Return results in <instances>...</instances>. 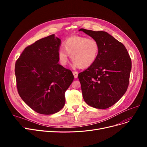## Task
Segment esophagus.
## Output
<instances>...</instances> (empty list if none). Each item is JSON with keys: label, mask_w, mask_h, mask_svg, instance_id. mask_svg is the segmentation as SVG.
Masks as SVG:
<instances>
[{"label": "esophagus", "mask_w": 147, "mask_h": 147, "mask_svg": "<svg viewBox=\"0 0 147 147\" xmlns=\"http://www.w3.org/2000/svg\"><path fill=\"white\" fill-rule=\"evenodd\" d=\"M73 76L74 77V78H78V73L77 71H73Z\"/></svg>", "instance_id": "obj_1"}]
</instances>
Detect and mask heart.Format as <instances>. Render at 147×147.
I'll list each match as a JSON object with an SVG mask.
<instances>
[{"label":"heart","mask_w":147,"mask_h":147,"mask_svg":"<svg viewBox=\"0 0 147 147\" xmlns=\"http://www.w3.org/2000/svg\"><path fill=\"white\" fill-rule=\"evenodd\" d=\"M63 46L64 48H60L58 52L60 64L66 65L69 55L75 68L91 66L95 62L99 50L98 43L95 39L83 36L69 37L65 41Z\"/></svg>","instance_id":"1"}]
</instances>
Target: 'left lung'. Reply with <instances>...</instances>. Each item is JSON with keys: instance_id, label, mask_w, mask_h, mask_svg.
Listing matches in <instances>:
<instances>
[{"instance_id": "8db88e82", "label": "left lung", "mask_w": 147, "mask_h": 147, "mask_svg": "<svg viewBox=\"0 0 147 147\" xmlns=\"http://www.w3.org/2000/svg\"><path fill=\"white\" fill-rule=\"evenodd\" d=\"M95 39L99 50L95 63L79 73L83 98L89 105L106 109L126 92L132 61L123 43L105 32L80 28Z\"/></svg>"}]
</instances>
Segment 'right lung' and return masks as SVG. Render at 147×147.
I'll list each match as a JSON object with an SVG mask.
<instances>
[{"mask_svg": "<svg viewBox=\"0 0 147 147\" xmlns=\"http://www.w3.org/2000/svg\"><path fill=\"white\" fill-rule=\"evenodd\" d=\"M61 41L52 34L28 46L15 65L18 92L34 111L49 115L64 106L65 92L74 76L58 64Z\"/></svg>", "mask_w": 147, "mask_h": 147, "instance_id": "obj_1", "label": "right lung"}]
</instances>
